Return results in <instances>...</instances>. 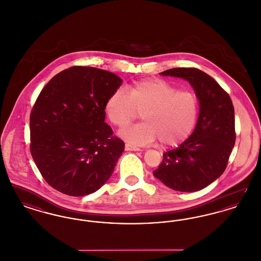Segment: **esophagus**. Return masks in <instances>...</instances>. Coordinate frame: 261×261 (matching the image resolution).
<instances>
[{"label": "esophagus", "mask_w": 261, "mask_h": 261, "mask_svg": "<svg viewBox=\"0 0 261 261\" xmlns=\"http://www.w3.org/2000/svg\"><path fill=\"white\" fill-rule=\"evenodd\" d=\"M125 150H140L139 148H137L135 146L129 145V144H125Z\"/></svg>", "instance_id": "1"}]
</instances>
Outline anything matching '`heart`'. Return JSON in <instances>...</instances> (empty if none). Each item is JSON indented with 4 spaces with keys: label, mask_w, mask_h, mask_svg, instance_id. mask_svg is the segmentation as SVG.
Returning a JSON list of instances; mask_svg holds the SVG:
<instances>
[{
    "label": "heart",
    "mask_w": 261,
    "mask_h": 261,
    "mask_svg": "<svg viewBox=\"0 0 261 261\" xmlns=\"http://www.w3.org/2000/svg\"><path fill=\"white\" fill-rule=\"evenodd\" d=\"M116 89L108 98L105 112L112 125L123 128L141 113L144 122L125 128L120 136L138 145H148L159 139L162 146L172 147L184 142L197 123L198 96L163 79H147Z\"/></svg>",
    "instance_id": "heart-1"
}]
</instances>
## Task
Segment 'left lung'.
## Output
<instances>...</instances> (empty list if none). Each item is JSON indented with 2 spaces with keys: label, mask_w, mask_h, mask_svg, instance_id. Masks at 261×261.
Listing matches in <instances>:
<instances>
[{
  "label": "left lung",
  "mask_w": 261,
  "mask_h": 261,
  "mask_svg": "<svg viewBox=\"0 0 261 261\" xmlns=\"http://www.w3.org/2000/svg\"><path fill=\"white\" fill-rule=\"evenodd\" d=\"M161 74L189 81L199 98V114L193 134L179 148L165 151L152 173L175 191H199L227 167L236 141L234 106L223 88L198 68L177 67Z\"/></svg>",
  "instance_id": "1"
}]
</instances>
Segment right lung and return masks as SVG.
Wrapping results in <instances>:
<instances>
[{"instance_id": "add662e5", "label": "right lung", "mask_w": 261, "mask_h": 261, "mask_svg": "<svg viewBox=\"0 0 261 261\" xmlns=\"http://www.w3.org/2000/svg\"><path fill=\"white\" fill-rule=\"evenodd\" d=\"M121 82L107 70L72 66L39 94L30 113V152L57 191L86 196L112 176L124 142L105 122V105Z\"/></svg>"}]
</instances>
